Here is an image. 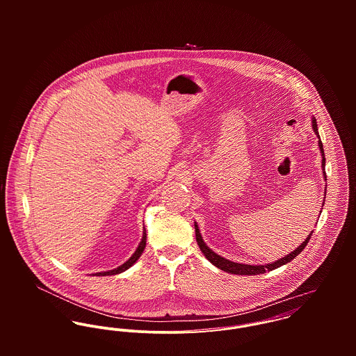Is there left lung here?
<instances>
[{"label": "left lung", "mask_w": 356, "mask_h": 356, "mask_svg": "<svg viewBox=\"0 0 356 356\" xmlns=\"http://www.w3.org/2000/svg\"><path fill=\"white\" fill-rule=\"evenodd\" d=\"M311 124H312V130H314L315 136L318 137V148H319V152H321V156H322L323 178H325V181H326V172H325V163H326V160H325V153H323L322 141H321L319 133H318L316 119H315L314 116L311 118ZM325 195H326V189H325ZM323 199H325V197H323ZM323 204H325V200H323V203H322V207H323ZM321 212H322V211H321ZM319 215H321V213H319ZM195 230H196V241H197V244H199V247H200V251L203 252L204 256H205L215 267H218V268H220V270H223V271H226V273L236 274V275H257V274H263V273H266V271L275 270V268H278V267H281V266L289 263L291 260H293L298 254H300V252L305 250V245H307V243L309 241V238H311V236H312V232H314V230H312V232L308 234V237L305 238V241H303L296 250H293L291 254H286V256H284V257H281V259H278V260H275V261H270V263H267V264H244V263L232 261V260H229V259H226V257H223V256H220V254H215L211 248H208V245L204 243L202 233H200V229H199V226H197V222H195Z\"/></svg>", "instance_id": "1"}]
</instances>
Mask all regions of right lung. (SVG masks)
I'll return each mask as SVG.
<instances>
[{
  "label": "right lung",
  "instance_id": "1",
  "mask_svg": "<svg viewBox=\"0 0 356 356\" xmlns=\"http://www.w3.org/2000/svg\"><path fill=\"white\" fill-rule=\"evenodd\" d=\"M145 245H147V230H144V233H143V238H141V243L138 244V247H137L136 252L130 256V259H129V260H126L123 264H120L119 267H116V268H113V270L100 271V273H96V274H93V275H97V277H104V275H115V274H120V273L126 271L127 268H130V267H131V266H133V264L140 259V256L143 254L144 250H145Z\"/></svg>",
  "mask_w": 356,
  "mask_h": 356
}]
</instances>
